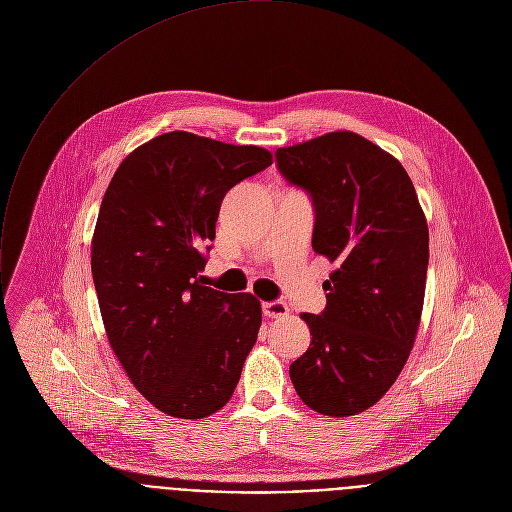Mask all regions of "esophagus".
Here are the masks:
<instances>
[{"mask_svg":"<svg viewBox=\"0 0 512 512\" xmlns=\"http://www.w3.org/2000/svg\"><path fill=\"white\" fill-rule=\"evenodd\" d=\"M263 315L269 319H285L289 315V307L283 301L263 303Z\"/></svg>","mask_w":512,"mask_h":512,"instance_id":"34e87169","label":"esophagus"}]
</instances>
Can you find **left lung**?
Instances as JSON below:
<instances>
[{
    "label": "left lung",
    "instance_id": "1",
    "mask_svg": "<svg viewBox=\"0 0 512 512\" xmlns=\"http://www.w3.org/2000/svg\"><path fill=\"white\" fill-rule=\"evenodd\" d=\"M277 167L315 205L313 251L335 269L323 315L301 313L311 345L289 375L327 417L373 407L401 375L421 325L429 225L401 161L353 131L279 147Z\"/></svg>",
    "mask_w": 512,
    "mask_h": 512
}]
</instances>
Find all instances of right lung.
<instances>
[{
	"label": "right lung",
	"mask_w": 512,
	"mask_h": 512,
	"mask_svg": "<svg viewBox=\"0 0 512 512\" xmlns=\"http://www.w3.org/2000/svg\"><path fill=\"white\" fill-rule=\"evenodd\" d=\"M271 163L259 145L169 131L133 149L103 195L91 239L103 327L133 387L169 417L225 407L257 341L261 303L205 287L199 271L225 193Z\"/></svg>",
	"instance_id": "add662e5"
}]
</instances>
